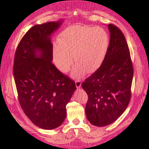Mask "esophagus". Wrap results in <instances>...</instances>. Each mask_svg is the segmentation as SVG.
<instances>
[{"label": "esophagus", "mask_w": 149, "mask_h": 149, "mask_svg": "<svg viewBox=\"0 0 149 149\" xmlns=\"http://www.w3.org/2000/svg\"><path fill=\"white\" fill-rule=\"evenodd\" d=\"M75 85H76L77 88H79V87H81V80H77L76 81H75Z\"/></svg>", "instance_id": "esophagus-1"}]
</instances>
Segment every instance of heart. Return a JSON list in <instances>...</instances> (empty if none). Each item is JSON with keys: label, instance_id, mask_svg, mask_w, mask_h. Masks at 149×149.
<instances>
[{"label": "heart", "instance_id": "1", "mask_svg": "<svg viewBox=\"0 0 149 149\" xmlns=\"http://www.w3.org/2000/svg\"><path fill=\"white\" fill-rule=\"evenodd\" d=\"M109 47V37L104 29L86 26H72L61 32L58 44L53 49V58L62 72L70 70L73 55L77 63L71 72L79 79L87 72L92 73L101 66Z\"/></svg>", "mask_w": 149, "mask_h": 149}]
</instances>
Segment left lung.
<instances>
[{
    "mask_svg": "<svg viewBox=\"0 0 149 149\" xmlns=\"http://www.w3.org/2000/svg\"><path fill=\"white\" fill-rule=\"evenodd\" d=\"M110 42L101 66L82 83L88 95L85 114L95 126L115 121L125 111L131 98L134 69L127 41L113 24L108 25Z\"/></svg>",
    "mask_w": 149,
    "mask_h": 149,
    "instance_id": "left-lung-1",
    "label": "left lung"
}]
</instances>
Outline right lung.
Segmentation results:
<instances>
[{
  "label": "right lung",
  "mask_w": 149,
  "mask_h": 149,
  "mask_svg": "<svg viewBox=\"0 0 149 149\" xmlns=\"http://www.w3.org/2000/svg\"><path fill=\"white\" fill-rule=\"evenodd\" d=\"M62 20L35 25L23 36L15 54L13 74L19 102L38 127L53 130L62 125L66 104L77 89L74 81L52 63V34Z\"/></svg>",
  "instance_id": "1"
}]
</instances>
